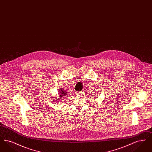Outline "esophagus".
<instances>
[{
	"mask_svg": "<svg viewBox=\"0 0 152 152\" xmlns=\"http://www.w3.org/2000/svg\"><path fill=\"white\" fill-rule=\"evenodd\" d=\"M82 93H83L82 92H79L78 94H82Z\"/></svg>",
	"mask_w": 152,
	"mask_h": 152,
	"instance_id": "1",
	"label": "esophagus"
}]
</instances>
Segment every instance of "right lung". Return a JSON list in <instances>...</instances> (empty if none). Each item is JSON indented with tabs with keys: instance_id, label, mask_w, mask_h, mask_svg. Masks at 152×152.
I'll return each instance as SVG.
<instances>
[{
	"instance_id": "obj_1",
	"label": "right lung",
	"mask_w": 152,
	"mask_h": 152,
	"mask_svg": "<svg viewBox=\"0 0 152 152\" xmlns=\"http://www.w3.org/2000/svg\"><path fill=\"white\" fill-rule=\"evenodd\" d=\"M59 94V97H58L60 98V99H55V101H56L57 102H58L57 100H58L59 101H60V100H61V99H63V98H62L63 97L65 96V95L67 94V93L66 92V91L64 90V89H63V88H60V89H59V94Z\"/></svg>"
}]
</instances>
